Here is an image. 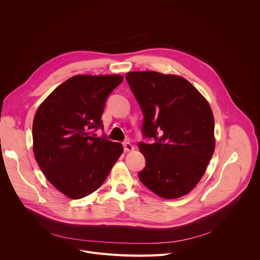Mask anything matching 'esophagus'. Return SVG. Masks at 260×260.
I'll use <instances>...</instances> for the list:
<instances>
[{
    "mask_svg": "<svg viewBox=\"0 0 260 260\" xmlns=\"http://www.w3.org/2000/svg\"><path fill=\"white\" fill-rule=\"evenodd\" d=\"M123 149H124V151H126V152L132 151V150H134V146H133L129 142H124V143H123Z\"/></svg>",
    "mask_w": 260,
    "mask_h": 260,
    "instance_id": "1",
    "label": "esophagus"
}]
</instances>
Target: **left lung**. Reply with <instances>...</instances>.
Returning <instances> with one entry per match:
<instances>
[{"mask_svg": "<svg viewBox=\"0 0 260 260\" xmlns=\"http://www.w3.org/2000/svg\"><path fill=\"white\" fill-rule=\"evenodd\" d=\"M125 79L144 116L139 142L145 157L140 181L164 199H178L193 189L215 149L210 105L180 76L131 72Z\"/></svg>", "mask_w": 260, "mask_h": 260, "instance_id": "obj_1", "label": "left lung"}]
</instances>
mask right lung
<instances>
[{"instance_id":"add662e5","label":"right lung","mask_w":260,"mask_h":260,"mask_svg":"<svg viewBox=\"0 0 260 260\" xmlns=\"http://www.w3.org/2000/svg\"><path fill=\"white\" fill-rule=\"evenodd\" d=\"M123 78L77 75L57 86L32 122L35 158L47 180L73 200L95 191L123 152L120 143L95 132L106 101Z\"/></svg>"}]
</instances>
